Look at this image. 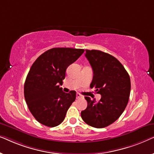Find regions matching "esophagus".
<instances>
[{
  "mask_svg": "<svg viewBox=\"0 0 154 154\" xmlns=\"http://www.w3.org/2000/svg\"><path fill=\"white\" fill-rule=\"evenodd\" d=\"M81 97H82V95L81 94H79V93L76 94V99H79V98H81Z\"/></svg>",
  "mask_w": 154,
  "mask_h": 154,
  "instance_id": "34e87169",
  "label": "esophagus"
}]
</instances>
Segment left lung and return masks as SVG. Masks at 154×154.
I'll return each mask as SVG.
<instances>
[{
  "instance_id": "8db88e82",
  "label": "left lung",
  "mask_w": 154,
  "mask_h": 154,
  "mask_svg": "<svg viewBox=\"0 0 154 154\" xmlns=\"http://www.w3.org/2000/svg\"><path fill=\"white\" fill-rule=\"evenodd\" d=\"M85 57L93 71L90 88L100 94L96 102L85 97L88 106L81 111L84 122L92 127L102 128L115 122L125 110L130 93V79L121 62L114 57L97 50H85Z\"/></svg>"
}]
</instances>
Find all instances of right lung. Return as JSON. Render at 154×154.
I'll use <instances>...</instances> for the list:
<instances>
[{"mask_svg":"<svg viewBox=\"0 0 154 154\" xmlns=\"http://www.w3.org/2000/svg\"><path fill=\"white\" fill-rule=\"evenodd\" d=\"M83 49L54 48L40 55L31 66L24 83V97L29 109L40 123L55 127L62 123L76 92L62 91L60 85L66 70L83 53Z\"/></svg>","mask_w":154,"mask_h":154,"instance_id":"1","label":"right lung"}]
</instances>
